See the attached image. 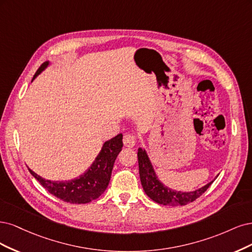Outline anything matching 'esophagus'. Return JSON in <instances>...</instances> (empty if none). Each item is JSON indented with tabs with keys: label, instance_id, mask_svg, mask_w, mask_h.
<instances>
[{
	"label": "esophagus",
	"instance_id": "34e87169",
	"mask_svg": "<svg viewBox=\"0 0 252 252\" xmlns=\"http://www.w3.org/2000/svg\"><path fill=\"white\" fill-rule=\"evenodd\" d=\"M124 144L126 148H134L136 144V137L132 134H126L124 136Z\"/></svg>",
	"mask_w": 252,
	"mask_h": 252
}]
</instances>
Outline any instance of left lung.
<instances>
[{
    "instance_id": "obj_1",
    "label": "left lung",
    "mask_w": 252,
    "mask_h": 252,
    "mask_svg": "<svg viewBox=\"0 0 252 252\" xmlns=\"http://www.w3.org/2000/svg\"><path fill=\"white\" fill-rule=\"evenodd\" d=\"M138 164H139V176L141 185L147 196L155 201L156 203L167 206L186 205L189 203L198 199L202 193H204L212 183L216 180V178L202 188L192 191H177L167 188L162 183L158 176L155 173L152 162L149 158L148 153L144 149L139 148L137 153Z\"/></svg>"
}]
</instances>
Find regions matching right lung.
<instances>
[{"mask_svg":"<svg viewBox=\"0 0 252 252\" xmlns=\"http://www.w3.org/2000/svg\"><path fill=\"white\" fill-rule=\"evenodd\" d=\"M50 62H45L38 68L34 74V78L40 74L48 66ZM123 134H118L112 139L105 141L102 145L101 151L93 161L91 166L89 167L84 174L77 178L68 181H52L44 179L29 167L30 174L42 184L53 196L64 202L72 203V204H86L91 202L104 192L107 189L112 169L114 166V162L120 151L123 150Z\"/></svg>","mask_w":252,"mask_h":252,"instance_id":"add662e5","label":"right lung"}]
</instances>
